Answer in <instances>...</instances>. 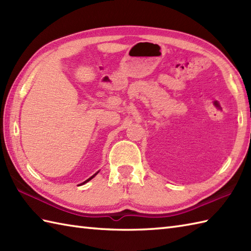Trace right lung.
<instances>
[{"instance_id":"right-lung-1","label":"right lung","mask_w":251,"mask_h":251,"mask_svg":"<svg viewBox=\"0 0 251 251\" xmlns=\"http://www.w3.org/2000/svg\"><path fill=\"white\" fill-rule=\"evenodd\" d=\"M97 174H98V172H97V173H96L95 175H93V176H92V177H90V178H88V179H87L86 181H84V182H83V183H81V184H85V183H86V182H88V181H89V180H92V179H93V178L95 177V176H96V175H97Z\"/></svg>"}]
</instances>
